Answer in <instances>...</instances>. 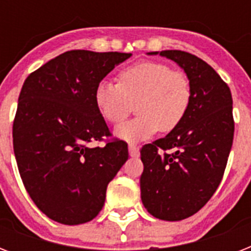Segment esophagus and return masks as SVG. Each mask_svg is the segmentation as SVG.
I'll return each mask as SVG.
<instances>
[{"instance_id":"obj_1","label":"esophagus","mask_w":251,"mask_h":251,"mask_svg":"<svg viewBox=\"0 0 251 251\" xmlns=\"http://www.w3.org/2000/svg\"><path fill=\"white\" fill-rule=\"evenodd\" d=\"M129 153L131 157L139 156V147L135 145H129Z\"/></svg>"}]
</instances>
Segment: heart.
<instances>
[{
  "mask_svg": "<svg viewBox=\"0 0 251 251\" xmlns=\"http://www.w3.org/2000/svg\"><path fill=\"white\" fill-rule=\"evenodd\" d=\"M191 87L187 76L161 62L143 61L120 73V83L100 80L95 88V104L104 120L120 124L137 104L138 117L121 124L114 134L124 141L149 139L159 131H171L187 113Z\"/></svg>",
  "mask_w": 251,
  "mask_h": 251,
  "instance_id": "b5f03b06",
  "label": "heart"
}]
</instances>
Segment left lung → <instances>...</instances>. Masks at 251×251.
Instances as JSON below:
<instances>
[{
	"label": "left lung",
	"mask_w": 251,
	"mask_h": 251,
	"mask_svg": "<svg viewBox=\"0 0 251 251\" xmlns=\"http://www.w3.org/2000/svg\"><path fill=\"white\" fill-rule=\"evenodd\" d=\"M149 54L175 61L191 87L190 105L179 125L141 150L143 206L155 218L178 222L198 212L222 182L233 143V101L226 82L194 54L182 50ZM159 149L172 153L160 155Z\"/></svg>",
	"instance_id": "8db88e82"
}]
</instances>
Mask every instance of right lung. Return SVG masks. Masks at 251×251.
<instances>
[{
    "mask_svg": "<svg viewBox=\"0 0 251 251\" xmlns=\"http://www.w3.org/2000/svg\"><path fill=\"white\" fill-rule=\"evenodd\" d=\"M131 53L69 50L31 73L13 125L14 153L25 190L54 222L76 226L98 216L108 183L126 163L124 141L109 137L95 88Z\"/></svg>",
    "mask_w": 251,
    "mask_h": 251,
    "instance_id": "right-lung-1",
    "label": "right lung"
}]
</instances>
